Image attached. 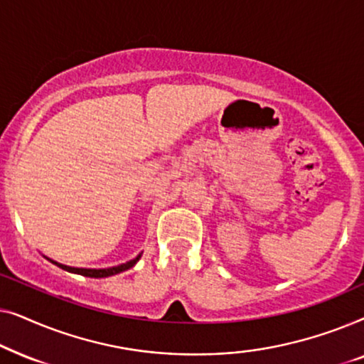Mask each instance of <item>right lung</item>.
<instances>
[{"instance_id":"add662e5","label":"right lung","mask_w":364,"mask_h":364,"mask_svg":"<svg viewBox=\"0 0 364 364\" xmlns=\"http://www.w3.org/2000/svg\"><path fill=\"white\" fill-rule=\"evenodd\" d=\"M142 253H139L136 258H132V260H129L126 263H121V265L117 267H109V268H77V267H68V265H63V263L59 262H54L51 258L44 257L46 260H49L54 265H58L59 268H63V270L66 272H71V273H77V275H82V277H89V278H106V277H112V275H117V273L121 272H126L129 268H132L136 263L141 260Z\"/></svg>"}]
</instances>
